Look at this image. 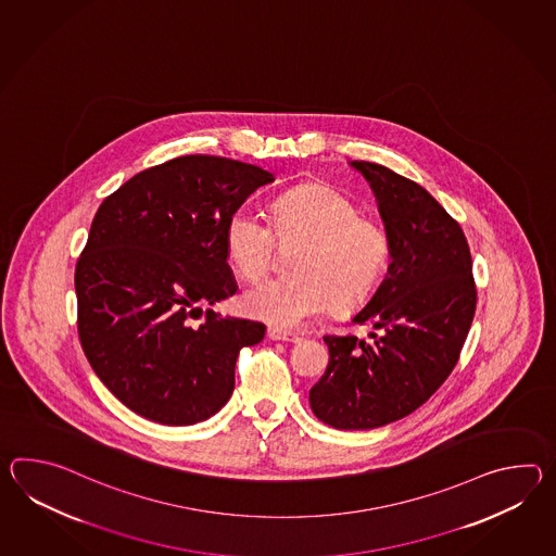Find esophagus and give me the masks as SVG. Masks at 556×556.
<instances>
[{"label":"esophagus","instance_id":"obj_1","mask_svg":"<svg viewBox=\"0 0 556 556\" xmlns=\"http://www.w3.org/2000/svg\"><path fill=\"white\" fill-rule=\"evenodd\" d=\"M267 337L271 339V341H283V343H299V337L293 333H287V331H281V329H277V327H269L267 329Z\"/></svg>","mask_w":556,"mask_h":556}]
</instances>
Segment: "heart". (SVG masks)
<instances>
[{
	"instance_id": "b5f03b06",
	"label": "heart",
	"mask_w": 556,
	"mask_h": 556,
	"mask_svg": "<svg viewBox=\"0 0 556 556\" xmlns=\"http://www.w3.org/2000/svg\"><path fill=\"white\" fill-rule=\"evenodd\" d=\"M299 249L295 277L253 285L241 296L251 317L277 329H295L329 303L345 311L369 299L383 279L389 237L357 205L327 186H303L273 203L271 229L239 207L225 223V253L235 271L255 281L271 269L277 245Z\"/></svg>"
}]
</instances>
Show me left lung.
Here are the masks:
<instances>
[{
  "label": "left lung",
  "mask_w": 556,
  "mask_h": 556,
  "mask_svg": "<svg viewBox=\"0 0 556 556\" xmlns=\"http://www.w3.org/2000/svg\"><path fill=\"white\" fill-rule=\"evenodd\" d=\"M349 165L377 199L391 263L353 317L370 325L369 339L323 337L329 367L308 403L334 429L365 431L407 417L444 383L469 334L477 289L467 237L425 187L379 163Z\"/></svg>",
  "instance_id": "obj_1"
}]
</instances>
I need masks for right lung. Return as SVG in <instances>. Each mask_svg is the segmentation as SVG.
Wrapping results in <instances>:
<instances>
[{
  "label": "right lung",
  "mask_w": 556,
  "mask_h": 556,
  "mask_svg": "<svg viewBox=\"0 0 556 556\" xmlns=\"http://www.w3.org/2000/svg\"><path fill=\"white\" fill-rule=\"evenodd\" d=\"M273 173L184 155L137 173L99 205L75 267L77 329L101 383L137 415L186 427L233 395L243 346L263 323L203 305L235 295L225 223Z\"/></svg>",
  "instance_id": "right-lung-1"
}]
</instances>
